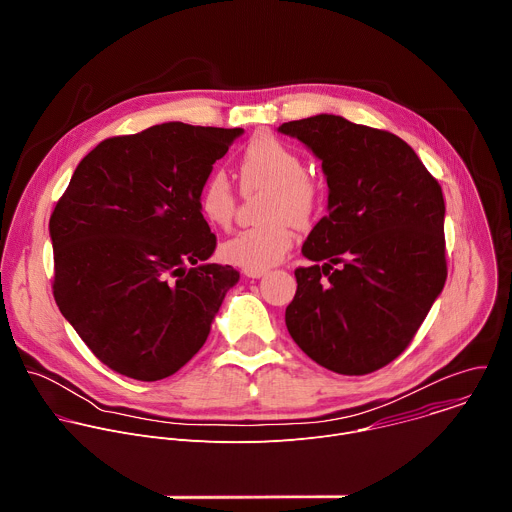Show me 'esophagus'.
<instances>
[{"mask_svg": "<svg viewBox=\"0 0 512 512\" xmlns=\"http://www.w3.org/2000/svg\"><path fill=\"white\" fill-rule=\"evenodd\" d=\"M243 273L247 275V277H253V279H259V277H263L267 271L265 269H243Z\"/></svg>", "mask_w": 512, "mask_h": 512, "instance_id": "obj_1", "label": "esophagus"}]
</instances>
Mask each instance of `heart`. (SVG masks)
Masks as SVG:
<instances>
[{"mask_svg": "<svg viewBox=\"0 0 512 512\" xmlns=\"http://www.w3.org/2000/svg\"><path fill=\"white\" fill-rule=\"evenodd\" d=\"M243 190H267L263 225L245 229L221 245L223 261L243 269H269L294 247L296 227H310L322 206L324 186L306 170V160L294 145L263 133L251 139L239 160ZM198 212L214 229H229L237 194L223 172H212L198 190Z\"/></svg>", "mask_w": 512, "mask_h": 512, "instance_id": "heart-1", "label": "heart"}]
</instances>
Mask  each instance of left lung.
<instances>
[{
    "label": "left lung",
    "instance_id": "obj_1",
    "mask_svg": "<svg viewBox=\"0 0 512 512\" xmlns=\"http://www.w3.org/2000/svg\"><path fill=\"white\" fill-rule=\"evenodd\" d=\"M322 160L328 214L308 235L285 326L320 367L369 375L413 340L448 277L442 186L391 131L338 115L289 121Z\"/></svg>",
    "mask_w": 512,
    "mask_h": 512
}]
</instances>
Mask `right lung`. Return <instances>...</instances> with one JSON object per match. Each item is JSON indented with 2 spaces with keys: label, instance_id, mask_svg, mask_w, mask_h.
Wrapping results in <instances>:
<instances>
[{
  "label": "right lung",
  "instance_id": "obj_1",
  "mask_svg": "<svg viewBox=\"0 0 512 512\" xmlns=\"http://www.w3.org/2000/svg\"><path fill=\"white\" fill-rule=\"evenodd\" d=\"M241 133L172 121L107 137L58 198L52 294L111 371L154 383L206 342L239 273L208 261L216 237L196 198Z\"/></svg>",
  "mask_w": 512,
  "mask_h": 512
}]
</instances>
